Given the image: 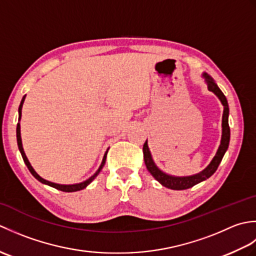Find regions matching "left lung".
Listing matches in <instances>:
<instances>
[{
    "label": "left lung",
    "instance_id": "1",
    "mask_svg": "<svg viewBox=\"0 0 256 256\" xmlns=\"http://www.w3.org/2000/svg\"><path fill=\"white\" fill-rule=\"evenodd\" d=\"M204 76L206 79V82H208V89L214 92V94L218 96L222 104L224 106V116H222V138H221V144L219 146V150L216 152V156L214 160L209 164V166L206 168L204 170L197 174V175L189 176V177H172L167 175V174L162 172L160 170L157 166L154 164L153 160H152V156L150 153L148 146V140L143 145V154H144V162L148 170L152 174L157 182H160L162 186L166 188H170L172 190H184L188 189L190 187L194 186L201 182L206 180V178H209L214 174V172L218 168L219 164L221 162L222 158H224V155L226 152L228 148H229V142H230V126H229V106H228L226 98L224 94L219 86L214 84V81L212 80L208 74H204Z\"/></svg>",
    "mask_w": 256,
    "mask_h": 256
}]
</instances>
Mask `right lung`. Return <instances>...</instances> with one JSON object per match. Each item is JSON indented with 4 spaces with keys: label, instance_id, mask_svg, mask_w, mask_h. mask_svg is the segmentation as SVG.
Returning a JSON list of instances; mask_svg holds the SVG:
<instances>
[{
    "label": "right lung",
    "instance_id": "obj_1",
    "mask_svg": "<svg viewBox=\"0 0 256 256\" xmlns=\"http://www.w3.org/2000/svg\"><path fill=\"white\" fill-rule=\"evenodd\" d=\"M24 100H25V96H23V99H22V101H20V108H18V121H20V116H22V106H23V103H24ZM16 138H18V150H20V154H22V157H23V160H24V162L26 164V166H27V168H28V170L30 172V174L32 176H34L37 180H40V182H42V184H48V186H50V187H54V188H56V189H59V190H62V192H78V190H82L84 188H86V186H88V184L94 180V179L98 176V174L100 172V170H102V167L104 166V164H106V154H108V150L106 152V154H104V157H103V160H102V162H101V166L99 167V170H96V172L94 174V176H91L89 179H86V182H80V184H55V182H48V180H45L44 178H42L40 175H38V174L32 170V167L30 166V162H28V160H27V157H26V155H25V153H24V150H23V146H22V138H20V123H18V126H16Z\"/></svg>",
    "mask_w": 256,
    "mask_h": 256
}]
</instances>
